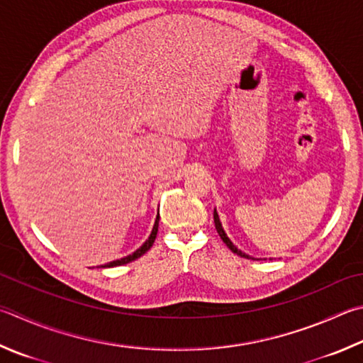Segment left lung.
<instances>
[{
	"instance_id": "8db88e82",
	"label": "left lung",
	"mask_w": 363,
	"mask_h": 363,
	"mask_svg": "<svg viewBox=\"0 0 363 363\" xmlns=\"http://www.w3.org/2000/svg\"><path fill=\"white\" fill-rule=\"evenodd\" d=\"M214 223H216V230H217V233H219V236H220V240L225 242L227 245V247L232 250L233 254H236V255H240V257H245V259H252V260H255L254 257H250V255H247V254H245V252H241V250L236 247L232 241H230V238L227 236V233L223 232V228H222V223H220V219H219V214H217V211L214 209Z\"/></svg>"
}]
</instances>
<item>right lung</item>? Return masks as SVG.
<instances>
[{
  "mask_svg": "<svg viewBox=\"0 0 363 363\" xmlns=\"http://www.w3.org/2000/svg\"><path fill=\"white\" fill-rule=\"evenodd\" d=\"M159 219H160V216L157 214V219H155V223H154V227H152V232H150L149 238L146 240V242H144V245H143L140 249H136L133 254H130V255H127V257H122V259L109 262V263H106V265H101V268L121 267V265H125V263H130V262H133V260H136V259H138V257H141V255L146 254L147 250H149L150 247H152L154 241H155V238H157V232H159Z\"/></svg>",
  "mask_w": 363,
  "mask_h": 363,
  "instance_id": "obj_1",
  "label": "right lung"
}]
</instances>
